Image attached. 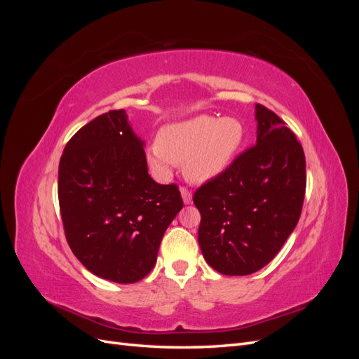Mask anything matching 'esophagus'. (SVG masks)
I'll return each mask as SVG.
<instances>
[{
    "instance_id": "obj_1",
    "label": "esophagus",
    "mask_w": 359,
    "mask_h": 359,
    "mask_svg": "<svg viewBox=\"0 0 359 359\" xmlns=\"http://www.w3.org/2000/svg\"><path fill=\"white\" fill-rule=\"evenodd\" d=\"M181 196H182L184 203H190L191 202V191L189 189L181 187Z\"/></svg>"
}]
</instances>
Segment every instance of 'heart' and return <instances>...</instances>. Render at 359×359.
Here are the masks:
<instances>
[{"mask_svg": "<svg viewBox=\"0 0 359 359\" xmlns=\"http://www.w3.org/2000/svg\"><path fill=\"white\" fill-rule=\"evenodd\" d=\"M243 139L244 127L238 119L199 115L163 130L160 142L149 147L148 157L160 173H168L173 161L184 163L186 175L203 182L229 168Z\"/></svg>", "mask_w": 359, "mask_h": 359, "instance_id": "1", "label": "heart"}]
</instances>
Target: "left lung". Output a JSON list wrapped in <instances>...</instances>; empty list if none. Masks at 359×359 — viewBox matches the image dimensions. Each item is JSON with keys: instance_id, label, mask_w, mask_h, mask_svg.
I'll list each match as a JSON object with an SVG mask.
<instances>
[{"instance_id": "8db88e82", "label": "left lung", "mask_w": 359, "mask_h": 359, "mask_svg": "<svg viewBox=\"0 0 359 359\" xmlns=\"http://www.w3.org/2000/svg\"><path fill=\"white\" fill-rule=\"evenodd\" d=\"M256 144L193 194L202 255L224 276H248L269 264L295 229L306 194L297 136L264 104H256Z\"/></svg>"}]
</instances>
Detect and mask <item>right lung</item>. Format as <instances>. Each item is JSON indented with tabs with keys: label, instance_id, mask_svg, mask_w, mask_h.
Masks as SVG:
<instances>
[{
	"label": "right lung",
	"instance_id": "right-lung-1",
	"mask_svg": "<svg viewBox=\"0 0 359 359\" xmlns=\"http://www.w3.org/2000/svg\"><path fill=\"white\" fill-rule=\"evenodd\" d=\"M58 201L73 255L115 283L149 274L163 233L184 205L177 184L149 177L142 140L124 109L99 115L69 140L60 160Z\"/></svg>",
	"mask_w": 359,
	"mask_h": 359
}]
</instances>
